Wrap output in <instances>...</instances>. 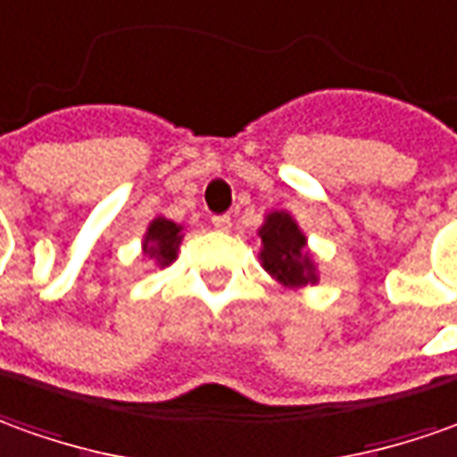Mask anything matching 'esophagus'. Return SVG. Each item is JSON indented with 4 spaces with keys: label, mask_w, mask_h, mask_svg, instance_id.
Wrapping results in <instances>:
<instances>
[{
    "label": "esophagus",
    "mask_w": 457,
    "mask_h": 457,
    "mask_svg": "<svg viewBox=\"0 0 457 457\" xmlns=\"http://www.w3.org/2000/svg\"><path fill=\"white\" fill-rule=\"evenodd\" d=\"M211 223H213V228H219V231H228V228H231V216H228V213H219V216L211 219Z\"/></svg>",
    "instance_id": "esophagus-1"
}]
</instances>
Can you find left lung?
Wrapping results in <instances>:
<instances>
[{
	"instance_id": "left-lung-1",
	"label": "left lung",
	"mask_w": 457,
	"mask_h": 457,
	"mask_svg": "<svg viewBox=\"0 0 457 457\" xmlns=\"http://www.w3.org/2000/svg\"><path fill=\"white\" fill-rule=\"evenodd\" d=\"M259 236L263 244L261 263L283 286L298 288V286L319 281L316 263L306 253V236L301 234L298 223L286 211L269 213Z\"/></svg>"
}]
</instances>
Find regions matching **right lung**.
<instances>
[{
  "label": "right lung",
  "mask_w": 457,
  "mask_h": 457,
  "mask_svg": "<svg viewBox=\"0 0 457 457\" xmlns=\"http://www.w3.org/2000/svg\"><path fill=\"white\" fill-rule=\"evenodd\" d=\"M181 244V226L169 219H154L149 231L144 236V256L159 261V266H169L176 259V251Z\"/></svg>",
  "instance_id": "obj_1"
}]
</instances>
